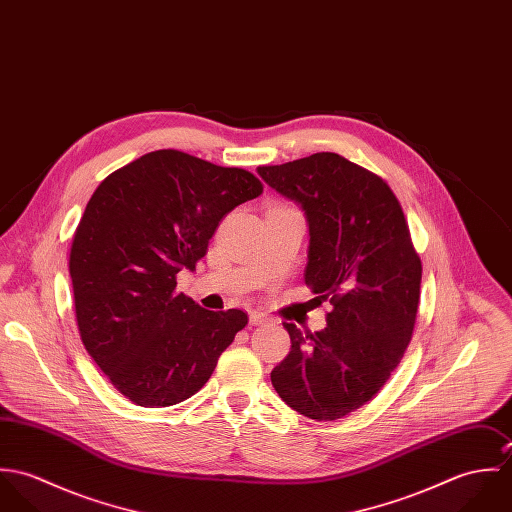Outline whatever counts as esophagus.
Listing matches in <instances>:
<instances>
[{
    "label": "esophagus",
    "instance_id": "34e87169",
    "mask_svg": "<svg viewBox=\"0 0 512 512\" xmlns=\"http://www.w3.org/2000/svg\"><path fill=\"white\" fill-rule=\"evenodd\" d=\"M248 319H250V323H252V325H262V323H268V321H270V315H268V313H264V311L254 309V311H250Z\"/></svg>",
    "mask_w": 512,
    "mask_h": 512
}]
</instances>
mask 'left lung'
Segmentation results:
<instances>
[{
  "label": "left lung",
  "mask_w": 512,
  "mask_h": 512,
  "mask_svg": "<svg viewBox=\"0 0 512 512\" xmlns=\"http://www.w3.org/2000/svg\"><path fill=\"white\" fill-rule=\"evenodd\" d=\"M295 203L309 228L305 284L331 301L327 327L284 323L290 355L272 384L295 412L337 420L366 404L412 339L422 262L390 187L349 159L321 151L256 169Z\"/></svg>",
  "instance_id": "8db88e82"
}]
</instances>
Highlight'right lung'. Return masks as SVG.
<instances>
[{
  "label": "right lung",
  "mask_w": 512,
  "mask_h": 512,
  "mask_svg": "<svg viewBox=\"0 0 512 512\" xmlns=\"http://www.w3.org/2000/svg\"><path fill=\"white\" fill-rule=\"evenodd\" d=\"M260 193L244 169L159 149L90 197L69 262L76 323L88 355L134 404L191 398L246 327L240 309L209 311L175 292V276L195 270L222 217Z\"/></svg>",
  "instance_id": "add662e5"
}]
</instances>
